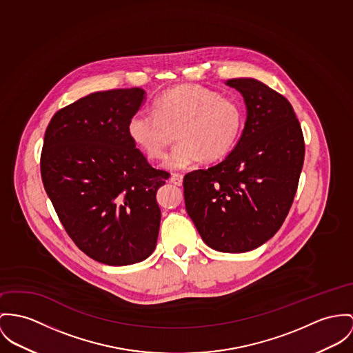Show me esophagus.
I'll return each instance as SVG.
<instances>
[{
    "mask_svg": "<svg viewBox=\"0 0 353 353\" xmlns=\"http://www.w3.org/2000/svg\"><path fill=\"white\" fill-rule=\"evenodd\" d=\"M170 183L177 185V187H181L183 185V174L180 173H173L172 177H170Z\"/></svg>",
    "mask_w": 353,
    "mask_h": 353,
    "instance_id": "34e87169",
    "label": "esophagus"
}]
</instances>
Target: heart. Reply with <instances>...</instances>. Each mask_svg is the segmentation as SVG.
<instances>
[{"instance_id":"1","label":"heart","mask_w":353,"mask_h":353,"mask_svg":"<svg viewBox=\"0 0 353 353\" xmlns=\"http://www.w3.org/2000/svg\"><path fill=\"white\" fill-rule=\"evenodd\" d=\"M154 111L138 110L128 133L152 160L163 159L177 130L180 142L165 160L173 170L224 159L242 134L244 110L241 102L199 84H179L163 91L153 103Z\"/></svg>"}]
</instances>
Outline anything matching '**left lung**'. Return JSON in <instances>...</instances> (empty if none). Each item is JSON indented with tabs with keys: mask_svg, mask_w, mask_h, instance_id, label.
<instances>
[{
	"mask_svg": "<svg viewBox=\"0 0 353 353\" xmlns=\"http://www.w3.org/2000/svg\"><path fill=\"white\" fill-rule=\"evenodd\" d=\"M243 95V134L227 159L184 176L185 208L201 239L245 252L281 228L299 188L305 142L290 102L262 81L230 79Z\"/></svg>",
	"mask_w": 353,
	"mask_h": 353,
	"instance_id": "obj_1",
	"label": "left lung"
}]
</instances>
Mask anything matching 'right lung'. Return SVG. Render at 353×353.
<instances>
[{"label": "right lung", "mask_w": 353, "mask_h": 353, "mask_svg": "<svg viewBox=\"0 0 353 353\" xmlns=\"http://www.w3.org/2000/svg\"><path fill=\"white\" fill-rule=\"evenodd\" d=\"M142 88L90 94L56 111L40 157L44 190L65 232L90 258L125 266L156 248V193L170 173L153 168L128 133Z\"/></svg>", "instance_id": "add662e5"}]
</instances>
